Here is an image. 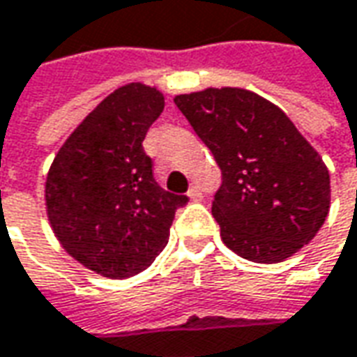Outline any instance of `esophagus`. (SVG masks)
<instances>
[{"label":"esophagus","instance_id":"1","mask_svg":"<svg viewBox=\"0 0 357 357\" xmlns=\"http://www.w3.org/2000/svg\"><path fill=\"white\" fill-rule=\"evenodd\" d=\"M188 195L191 201H201V197H203V191H201V188H199V185H191L188 191Z\"/></svg>","mask_w":357,"mask_h":357}]
</instances>
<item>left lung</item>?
I'll list each match as a JSON object with an SVG mask.
<instances>
[{
  "instance_id": "1",
  "label": "left lung",
  "mask_w": 357,
  "mask_h": 357,
  "mask_svg": "<svg viewBox=\"0 0 357 357\" xmlns=\"http://www.w3.org/2000/svg\"><path fill=\"white\" fill-rule=\"evenodd\" d=\"M222 172L213 217L240 258L278 264L319 232L331 176L319 152L278 105L240 87L174 97Z\"/></svg>"
}]
</instances>
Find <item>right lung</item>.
I'll use <instances>...</instances> for the list:
<instances>
[{"mask_svg": "<svg viewBox=\"0 0 357 357\" xmlns=\"http://www.w3.org/2000/svg\"><path fill=\"white\" fill-rule=\"evenodd\" d=\"M164 111L156 87L109 93L58 150L46 176V213L62 248L111 280L146 270L166 248L188 195L162 189L142 140Z\"/></svg>", "mask_w": 357, "mask_h": 357, "instance_id": "right-lung-1", "label": "right lung"}]
</instances>
